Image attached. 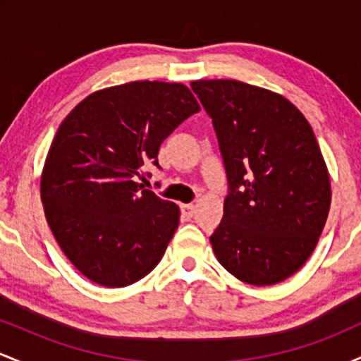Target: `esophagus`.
<instances>
[{
	"label": "esophagus",
	"instance_id": "esophagus-1",
	"mask_svg": "<svg viewBox=\"0 0 361 361\" xmlns=\"http://www.w3.org/2000/svg\"><path fill=\"white\" fill-rule=\"evenodd\" d=\"M180 210H181V215H183L185 219H192L193 214H195V205L185 204V205L180 207Z\"/></svg>",
	"mask_w": 361,
	"mask_h": 361
}]
</instances>
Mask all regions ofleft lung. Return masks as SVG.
Wrapping results in <instances>:
<instances>
[{
    "label": "left lung",
    "mask_w": 361,
    "mask_h": 361,
    "mask_svg": "<svg viewBox=\"0 0 361 361\" xmlns=\"http://www.w3.org/2000/svg\"><path fill=\"white\" fill-rule=\"evenodd\" d=\"M192 90L212 118L229 181L210 235L215 256L244 283H280L316 250L329 214V173L312 127L259 86L198 80Z\"/></svg>",
    "instance_id": "left-lung-1"
}]
</instances>
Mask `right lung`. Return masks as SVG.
I'll use <instances>...</instances> for the list:
<instances>
[{
    "label": "right lung",
    "instance_id": "1",
    "mask_svg": "<svg viewBox=\"0 0 361 361\" xmlns=\"http://www.w3.org/2000/svg\"><path fill=\"white\" fill-rule=\"evenodd\" d=\"M200 105L181 82L132 81L94 91L57 128L40 178L54 238L86 279L135 283L163 258L180 209L134 181Z\"/></svg>",
    "mask_w": 361,
    "mask_h": 361
}]
</instances>
